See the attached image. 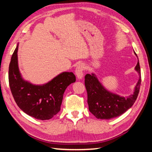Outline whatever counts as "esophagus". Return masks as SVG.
<instances>
[{
  "instance_id": "obj_1",
  "label": "esophagus",
  "mask_w": 152,
  "mask_h": 152,
  "mask_svg": "<svg viewBox=\"0 0 152 152\" xmlns=\"http://www.w3.org/2000/svg\"><path fill=\"white\" fill-rule=\"evenodd\" d=\"M84 69H85V66L83 64H78V65L77 66L75 72L78 79L80 80L83 78Z\"/></svg>"
}]
</instances>
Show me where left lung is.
I'll use <instances>...</instances> for the list:
<instances>
[{"label": "left lung", "mask_w": 152, "mask_h": 152, "mask_svg": "<svg viewBox=\"0 0 152 152\" xmlns=\"http://www.w3.org/2000/svg\"><path fill=\"white\" fill-rule=\"evenodd\" d=\"M135 69L138 72L140 78L133 94L127 97L119 96L108 91L94 74H87L85 76L84 83L88 94L87 102L88 109L90 112L97 119H110L119 117L133 106L137 98L141 82L139 60Z\"/></svg>", "instance_id": "left-lung-1"}]
</instances>
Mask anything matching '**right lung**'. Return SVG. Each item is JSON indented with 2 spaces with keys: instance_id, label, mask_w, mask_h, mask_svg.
<instances>
[{
  "instance_id": "obj_1",
  "label": "right lung",
  "mask_w": 152,
  "mask_h": 152,
  "mask_svg": "<svg viewBox=\"0 0 152 152\" xmlns=\"http://www.w3.org/2000/svg\"><path fill=\"white\" fill-rule=\"evenodd\" d=\"M18 46L9 68V86L15 101L29 116L40 120L50 119L60 110L65 90L76 82V76L73 72H64L43 85H34L24 80L18 66Z\"/></svg>"
}]
</instances>
